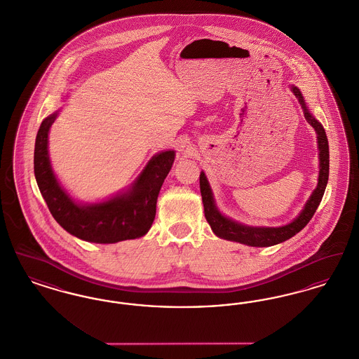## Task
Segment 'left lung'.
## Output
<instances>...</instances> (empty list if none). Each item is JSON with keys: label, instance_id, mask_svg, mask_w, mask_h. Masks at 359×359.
Here are the masks:
<instances>
[{"label": "left lung", "instance_id": "left-lung-1", "mask_svg": "<svg viewBox=\"0 0 359 359\" xmlns=\"http://www.w3.org/2000/svg\"><path fill=\"white\" fill-rule=\"evenodd\" d=\"M290 91L299 100V103L302 104V109L304 111L306 120L315 129V132L318 135V148H319L318 186L311 194L302 212L292 222L285 226H280V227H262V226L257 227V226L242 224V223L236 222V221L224 217L215 205L214 195H212V191L208 184V180L205 177V172H201L199 183H201V194H202V201H203V207H205V219L211 226L214 234L219 238L234 241V242H239V243H243L248 246H256V248L273 246V245L292 238L300 230H303L307 226V223L311 221V218L313 217L318 205H320V202H322V198L325 195V189L327 187V182H328V171H330L328 140L325 136V128L322 126V123L309 113L304 97L302 95L300 90L296 86H290Z\"/></svg>", "mask_w": 359, "mask_h": 359}]
</instances>
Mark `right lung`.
Listing matches in <instances>:
<instances>
[{
	"instance_id": "right-lung-1",
	"label": "right lung",
	"mask_w": 359,
	"mask_h": 359,
	"mask_svg": "<svg viewBox=\"0 0 359 359\" xmlns=\"http://www.w3.org/2000/svg\"><path fill=\"white\" fill-rule=\"evenodd\" d=\"M59 110L44 118L34 142V177L52 217L69 234L94 243L140 238L154 221L156 203L175 160L173 151L154 154L132 187L93 205L75 202L57 182L48 154V132Z\"/></svg>"
}]
</instances>
